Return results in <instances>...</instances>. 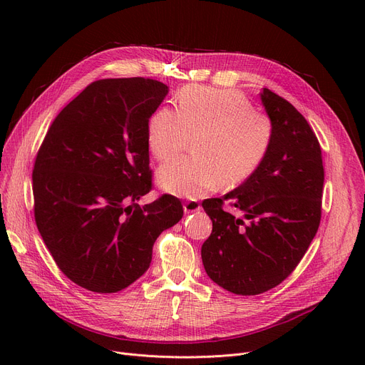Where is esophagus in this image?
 Here are the masks:
<instances>
[{
	"instance_id": "obj_1",
	"label": "esophagus",
	"mask_w": 365,
	"mask_h": 365,
	"mask_svg": "<svg viewBox=\"0 0 365 365\" xmlns=\"http://www.w3.org/2000/svg\"><path fill=\"white\" fill-rule=\"evenodd\" d=\"M183 210L185 213H195V212H200L201 210V204L197 201V200H187L185 204H183Z\"/></svg>"
}]
</instances>
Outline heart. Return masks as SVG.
Listing matches in <instances>:
<instances>
[{"label":"heart","instance_id":"b5f03b06","mask_svg":"<svg viewBox=\"0 0 365 365\" xmlns=\"http://www.w3.org/2000/svg\"><path fill=\"white\" fill-rule=\"evenodd\" d=\"M189 136L195 155L164 164L157 179L167 192L197 198L220 183L237 186L252 178L269 149L272 124L237 90L187 86L176 96V110L152 113L146 140L152 155L167 161Z\"/></svg>","mask_w":365,"mask_h":365}]
</instances>
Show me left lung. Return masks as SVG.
<instances>
[{"label":"left lung","mask_w":365,"mask_h":365,"mask_svg":"<svg viewBox=\"0 0 365 365\" xmlns=\"http://www.w3.org/2000/svg\"><path fill=\"white\" fill-rule=\"evenodd\" d=\"M260 99L272 124L266 155L238 187L202 201L213 222L201 247L207 275L222 289L256 296L289 277L312 242L321 220L324 167L321 146L303 115L263 88ZM231 200L241 218L225 212Z\"/></svg>","instance_id":"left-lung-1"}]
</instances>
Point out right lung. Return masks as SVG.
Wrapping results in <instances>:
<instances>
[{
    "label": "right lung",
    "instance_id": "right-lung-1",
    "mask_svg": "<svg viewBox=\"0 0 365 365\" xmlns=\"http://www.w3.org/2000/svg\"><path fill=\"white\" fill-rule=\"evenodd\" d=\"M167 93L142 76L94 81L57 115L36 153V227L59 269L86 290L117 293L140 278L153 242L183 216L173 195L138 204L152 187L148 123Z\"/></svg>",
    "mask_w": 365,
    "mask_h": 365
}]
</instances>
